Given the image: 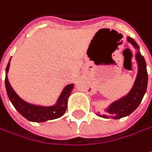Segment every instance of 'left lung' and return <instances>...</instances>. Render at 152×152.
Listing matches in <instances>:
<instances>
[{
  "label": "left lung",
  "instance_id": "obj_1",
  "mask_svg": "<svg viewBox=\"0 0 152 152\" xmlns=\"http://www.w3.org/2000/svg\"><path fill=\"white\" fill-rule=\"evenodd\" d=\"M127 41L133 46L134 49L136 51L135 60L138 66V72L135 81L134 82L132 88L130 89V91L127 95L111 102L106 108H104V111L107 112L108 115L106 114L101 115L99 113H97V115L99 117L118 119L128 116L138 107L144 97L145 93L146 92L148 75L146 71L145 60L140 52V47L137 45V43L130 37H127Z\"/></svg>",
  "mask_w": 152,
  "mask_h": 152
}]
</instances>
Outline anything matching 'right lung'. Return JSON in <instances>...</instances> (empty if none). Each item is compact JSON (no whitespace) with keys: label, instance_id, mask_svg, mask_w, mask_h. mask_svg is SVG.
<instances>
[{"label":"right lung","instance_id":"add662e5","mask_svg":"<svg viewBox=\"0 0 152 152\" xmlns=\"http://www.w3.org/2000/svg\"><path fill=\"white\" fill-rule=\"evenodd\" d=\"M10 61L8 62L7 69H6V89L7 92V96L9 100L12 103L14 107L18 110V112L27 118L31 122H37L42 123L46 122L48 120H53L55 118L61 117L67 108V100L68 97L71 95L74 84H69L64 87L63 91L58 98L57 102L54 105L51 106H40V105H34L28 102H25L15 92L10 82L8 81V71L10 67Z\"/></svg>","mask_w":152,"mask_h":152}]
</instances>
